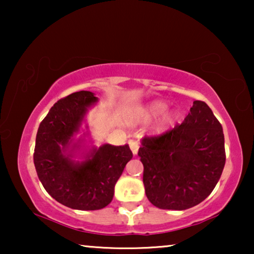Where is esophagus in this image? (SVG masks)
<instances>
[{
    "label": "esophagus",
    "instance_id": "34e87169",
    "mask_svg": "<svg viewBox=\"0 0 254 254\" xmlns=\"http://www.w3.org/2000/svg\"><path fill=\"white\" fill-rule=\"evenodd\" d=\"M129 147H130L131 152H133L134 155H136L137 151H138V148H140V144H138L136 141L130 140V141H129Z\"/></svg>",
    "mask_w": 254,
    "mask_h": 254
}]
</instances>
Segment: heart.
Listing matches in <instances>:
<instances>
[{"mask_svg":"<svg viewBox=\"0 0 254 254\" xmlns=\"http://www.w3.org/2000/svg\"><path fill=\"white\" fill-rule=\"evenodd\" d=\"M168 104L164 100H154V102L148 103L147 105L141 107L136 113V119L140 121H150L151 119H155L163 112L166 110ZM176 119V112L173 111H168L162 115L161 119L158 120L157 125H156V131L157 133H162L170 128L175 123Z\"/></svg>","mask_w":254,"mask_h":254,"instance_id":"obj_1","label":"heart"}]
</instances>
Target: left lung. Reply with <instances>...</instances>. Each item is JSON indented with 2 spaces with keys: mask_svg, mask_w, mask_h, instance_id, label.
Wrapping results in <instances>:
<instances>
[{
  "mask_svg": "<svg viewBox=\"0 0 254 254\" xmlns=\"http://www.w3.org/2000/svg\"><path fill=\"white\" fill-rule=\"evenodd\" d=\"M141 144L137 155L143 164L145 194L161 209L196 206L221 178L225 164L223 129L201 100H194L182 124L157 136H144Z\"/></svg>",
  "mask_w": 254,
  "mask_h": 254,
  "instance_id": "8db88e82",
  "label": "left lung"
}]
</instances>
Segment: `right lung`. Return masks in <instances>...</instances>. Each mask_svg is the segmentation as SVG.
I'll return each mask as SVG.
<instances>
[{"label":"right lung","mask_w":254,"mask_h":254,"mask_svg":"<svg viewBox=\"0 0 254 254\" xmlns=\"http://www.w3.org/2000/svg\"><path fill=\"white\" fill-rule=\"evenodd\" d=\"M98 98L78 91L58 100L38 128L33 162L37 175L48 194L71 209L97 210L113 199L114 186L133 157L129 145L104 144L85 154V161L72 156L82 140L72 142L88 109Z\"/></svg>","instance_id":"add662e5"}]
</instances>
